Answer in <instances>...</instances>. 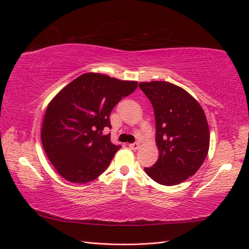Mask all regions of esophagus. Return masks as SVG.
<instances>
[{
  "mask_svg": "<svg viewBox=\"0 0 249 249\" xmlns=\"http://www.w3.org/2000/svg\"><path fill=\"white\" fill-rule=\"evenodd\" d=\"M129 148L132 150H138L140 148V144L139 143H132L129 145Z\"/></svg>",
  "mask_w": 249,
  "mask_h": 249,
  "instance_id": "34e87169",
  "label": "esophagus"
}]
</instances>
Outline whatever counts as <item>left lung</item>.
Returning <instances> with one entry per match:
<instances>
[{
	"instance_id": "obj_1",
	"label": "left lung",
	"mask_w": 249,
	"mask_h": 249,
	"mask_svg": "<svg viewBox=\"0 0 249 249\" xmlns=\"http://www.w3.org/2000/svg\"><path fill=\"white\" fill-rule=\"evenodd\" d=\"M151 102L159 150L154 166L144 168L161 185H178L194 176L209 149V127L203 108L185 89L165 81L139 84Z\"/></svg>"
}]
</instances>
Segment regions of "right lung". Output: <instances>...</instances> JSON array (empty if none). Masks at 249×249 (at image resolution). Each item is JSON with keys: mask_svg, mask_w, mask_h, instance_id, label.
<instances>
[{"mask_svg": "<svg viewBox=\"0 0 249 249\" xmlns=\"http://www.w3.org/2000/svg\"><path fill=\"white\" fill-rule=\"evenodd\" d=\"M137 81L87 72L54 95L44 114V151L62 178L71 183L91 182L103 174L121 146L113 145L109 114L118 102L132 93Z\"/></svg>", "mask_w": 249, "mask_h": 249, "instance_id": "1", "label": "right lung"}]
</instances>
